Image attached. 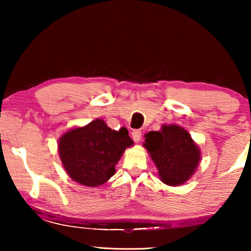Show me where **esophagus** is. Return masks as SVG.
<instances>
[{
  "label": "esophagus",
  "instance_id": "esophagus-1",
  "mask_svg": "<svg viewBox=\"0 0 251 251\" xmlns=\"http://www.w3.org/2000/svg\"><path fill=\"white\" fill-rule=\"evenodd\" d=\"M132 138L136 143H139L140 139H142V131H139V130H135V131H132Z\"/></svg>",
  "mask_w": 251,
  "mask_h": 251
}]
</instances>
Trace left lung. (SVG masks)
<instances>
[{
    "instance_id": "left-lung-1",
    "label": "left lung",
    "mask_w": 251,
    "mask_h": 251,
    "mask_svg": "<svg viewBox=\"0 0 251 251\" xmlns=\"http://www.w3.org/2000/svg\"><path fill=\"white\" fill-rule=\"evenodd\" d=\"M143 146L155 163L162 183L179 186L193 176L201 151L190 132L177 125H163L159 131L145 133Z\"/></svg>"
}]
</instances>
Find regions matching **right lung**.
<instances>
[{
	"label": "right lung",
	"mask_w": 251,
	"mask_h": 251,
	"mask_svg": "<svg viewBox=\"0 0 251 251\" xmlns=\"http://www.w3.org/2000/svg\"><path fill=\"white\" fill-rule=\"evenodd\" d=\"M133 140L125 126L112 130L104 120L70 129L58 139V153L64 169L76 183L97 187L115 174V166Z\"/></svg>",
	"instance_id": "right-lung-1"
}]
</instances>
